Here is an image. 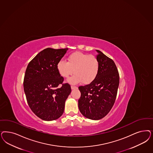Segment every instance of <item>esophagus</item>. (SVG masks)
Listing matches in <instances>:
<instances>
[{
    "label": "esophagus",
    "instance_id": "1",
    "mask_svg": "<svg viewBox=\"0 0 153 153\" xmlns=\"http://www.w3.org/2000/svg\"><path fill=\"white\" fill-rule=\"evenodd\" d=\"M71 89H74L78 88V87H76V86L71 85Z\"/></svg>",
    "mask_w": 153,
    "mask_h": 153
}]
</instances>
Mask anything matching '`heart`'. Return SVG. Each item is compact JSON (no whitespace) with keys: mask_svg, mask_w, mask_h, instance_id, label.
Returning a JSON list of instances; mask_svg holds the SVG:
<instances>
[{"mask_svg":"<svg viewBox=\"0 0 153 153\" xmlns=\"http://www.w3.org/2000/svg\"><path fill=\"white\" fill-rule=\"evenodd\" d=\"M99 60L96 56L76 52L70 54L68 62L60 60L57 65L59 74L64 78H68L74 73L73 76L68 79L71 84H76L81 81L83 84L93 82L99 74Z\"/></svg>","mask_w":153,"mask_h":153,"instance_id":"1","label":"heart"}]
</instances>
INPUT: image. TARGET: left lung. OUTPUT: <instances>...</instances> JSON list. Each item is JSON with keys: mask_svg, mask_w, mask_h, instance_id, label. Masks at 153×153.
Returning <instances> with one entry per match:
<instances>
[{"mask_svg": "<svg viewBox=\"0 0 153 153\" xmlns=\"http://www.w3.org/2000/svg\"><path fill=\"white\" fill-rule=\"evenodd\" d=\"M99 74L89 84L80 86L81 96L78 107L87 118L99 120L105 117L113 106L119 84V75L113 59L96 50Z\"/></svg>", "mask_w": 153, "mask_h": 153, "instance_id": "left-lung-1", "label": "left lung"}]
</instances>
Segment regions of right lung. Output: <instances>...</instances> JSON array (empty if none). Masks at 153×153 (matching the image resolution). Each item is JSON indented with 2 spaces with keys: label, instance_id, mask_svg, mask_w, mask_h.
Returning <instances> with one entry per match:
<instances>
[{
  "label": "right lung",
  "instance_id": "1",
  "mask_svg": "<svg viewBox=\"0 0 153 153\" xmlns=\"http://www.w3.org/2000/svg\"><path fill=\"white\" fill-rule=\"evenodd\" d=\"M68 49L45 48L30 62L26 70L24 89L27 102L33 112L43 120L59 118L71 92L68 83L63 84L64 78L57 69Z\"/></svg>",
  "mask_w": 153,
  "mask_h": 153
}]
</instances>
